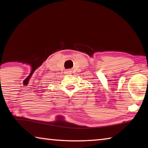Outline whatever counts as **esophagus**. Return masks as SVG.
<instances>
[{
    "instance_id": "1",
    "label": "esophagus",
    "mask_w": 148,
    "mask_h": 148,
    "mask_svg": "<svg viewBox=\"0 0 148 148\" xmlns=\"http://www.w3.org/2000/svg\"><path fill=\"white\" fill-rule=\"evenodd\" d=\"M65 74H71V71H70V70H68V71H66V72H65Z\"/></svg>"
}]
</instances>
